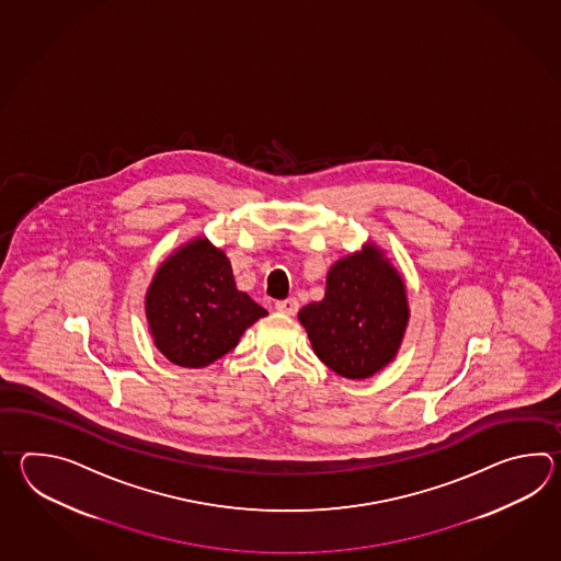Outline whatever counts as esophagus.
I'll list each match as a JSON object with an SVG mask.
<instances>
[{
    "label": "esophagus",
    "mask_w": 561,
    "mask_h": 561,
    "mask_svg": "<svg viewBox=\"0 0 561 561\" xmlns=\"http://www.w3.org/2000/svg\"><path fill=\"white\" fill-rule=\"evenodd\" d=\"M275 307L276 310H280L285 314H297L298 300L293 297L285 298V300H276Z\"/></svg>",
    "instance_id": "1"
}]
</instances>
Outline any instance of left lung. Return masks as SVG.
Here are the masks:
<instances>
[{"label": "left lung", "mask_w": 561, "mask_h": 561, "mask_svg": "<svg viewBox=\"0 0 561 561\" xmlns=\"http://www.w3.org/2000/svg\"><path fill=\"white\" fill-rule=\"evenodd\" d=\"M322 363L346 379H367L393 360L409 307L405 285L381 251L365 247L334 263L319 302L298 312Z\"/></svg>", "instance_id": "8db88e82"}]
</instances>
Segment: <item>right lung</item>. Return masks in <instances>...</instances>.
<instances>
[{
  "instance_id": "obj_1",
  "label": "right lung",
  "mask_w": 561,
  "mask_h": 561,
  "mask_svg": "<svg viewBox=\"0 0 561 561\" xmlns=\"http://www.w3.org/2000/svg\"><path fill=\"white\" fill-rule=\"evenodd\" d=\"M268 314L234 285L227 254L206 239L174 252L146 295V317L160 353L201 369L239 345L242 333Z\"/></svg>"
}]
</instances>
